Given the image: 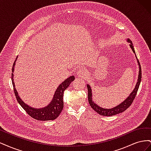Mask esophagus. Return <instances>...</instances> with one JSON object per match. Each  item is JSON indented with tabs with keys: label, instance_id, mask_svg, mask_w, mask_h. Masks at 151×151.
Returning <instances> with one entry per match:
<instances>
[{
	"label": "esophagus",
	"instance_id": "1",
	"mask_svg": "<svg viewBox=\"0 0 151 151\" xmlns=\"http://www.w3.org/2000/svg\"><path fill=\"white\" fill-rule=\"evenodd\" d=\"M86 74V72L84 69H79L77 71V75L79 77H83Z\"/></svg>",
	"mask_w": 151,
	"mask_h": 151
}]
</instances>
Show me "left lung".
Segmentation results:
<instances>
[{"label":"left lung","instance_id":"8db88e82","mask_svg":"<svg viewBox=\"0 0 151 151\" xmlns=\"http://www.w3.org/2000/svg\"><path fill=\"white\" fill-rule=\"evenodd\" d=\"M127 42L130 43V47L131 49L132 50V51H133V52L135 53V57L137 58V63H138L139 70L137 82L134 90L132 91V93L130 94V95L124 100V101L122 102L121 103H120L118 105H117V106L113 107L112 108H109V109L103 108L101 106H99L98 104H97L96 103H95L94 102V101L93 100V98H92V96H93L92 95L93 94H92V89H91V86L89 84H87V88H88V90L89 103L90 104L91 107L96 112H97L98 114H99L100 115L109 116L117 115V114H118V113H122L124 111H125L126 109L132 104L134 98H135L137 93V91H138V89L139 88L140 81H141V78H142L141 67H140V63L139 62V60L137 59V55L135 54V50H134V48L133 46V44H132V41H130V39H127Z\"/></svg>","mask_w":151,"mask_h":151}]
</instances>
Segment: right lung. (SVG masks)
I'll use <instances>...</instances> for the list:
<instances>
[{
    "instance_id": "obj_1",
    "label": "right lung",
    "mask_w": 151,
    "mask_h": 151,
    "mask_svg": "<svg viewBox=\"0 0 151 151\" xmlns=\"http://www.w3.org/2000/svg\"><path fill=\"white\" fill-rule=\"evenodd\" d=\"M17 57L13 64L12 67V83L14 87V92L17 99V102L21 105V107L23 108L26 112L32 118L37 120L47 121V120H53L59 116L62 112L63 108V96L64 91L69 86L70 84L75 79V76H72L68 77L64 81L58 86L55 92L54 93L52 99L47 106L43 108H32L28 104L25 103L18 94L17 91L15 87V83L14 82V70L16 65V62L17 60Z\"/></svg>"
}]
</instances>
